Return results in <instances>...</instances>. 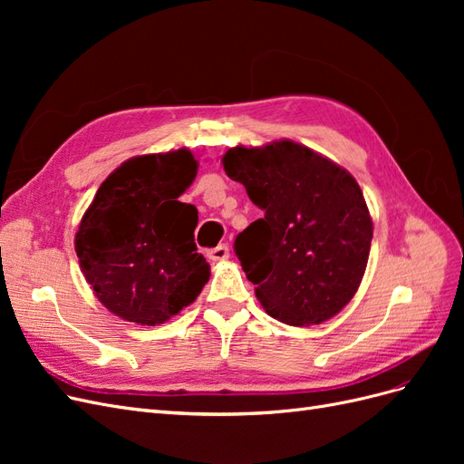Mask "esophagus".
<instances>
[{"instance_id":"esophagus-1","label":"esophagus","mask_w":464,"mask_h":464,"mask_svg":"<svg viewBox=\"0 0 464 464\" xmlns=\"http://www.w3.org/2000/svg\"><path fill=\"white\" fill-rule=\"evenodd\" d=\"M228 256H230V249L227 244H220V246L207 251V257L210 261H224V259H228Z\"/></svg>"}]
</instances>
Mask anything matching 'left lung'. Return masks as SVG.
<instances>
[{
  "label": "left lung",
  "mask_w": 464,
  "mask_h": 464,
  "mask_svg": "<svg viewBox=\"0 0 464 464\" xmlns=\"http://www.w3.org/2000/svg\"><path fill=\"white\" fill-rule=\"evenodd\" d=\"M222 164L263 210L234 251L265 312L292 327L339 314L362 283L373 236L358 181L288 139L228 149Z\"/></svg>",
  "instance_id": "8db88e82"
}]
</instances>
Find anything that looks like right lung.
<instances>
[{"instance_id": "add662e5", "label": "right lung", "mask_w": 464, "mask_h": 464, "mask_svg": "<svg viewBox=\"0 0 464 464\" xmlns=\"http://www.w3.org/2000/svg\"><path fill=\"white\" fill-rule=\"evenodd\" d=\"M198 166L188 149L125 160L81 218V271L102 305L125 321L160 325L207 285L208 263L193 240L198 208L178 201Z\"/></svg>"}]
</instances>
